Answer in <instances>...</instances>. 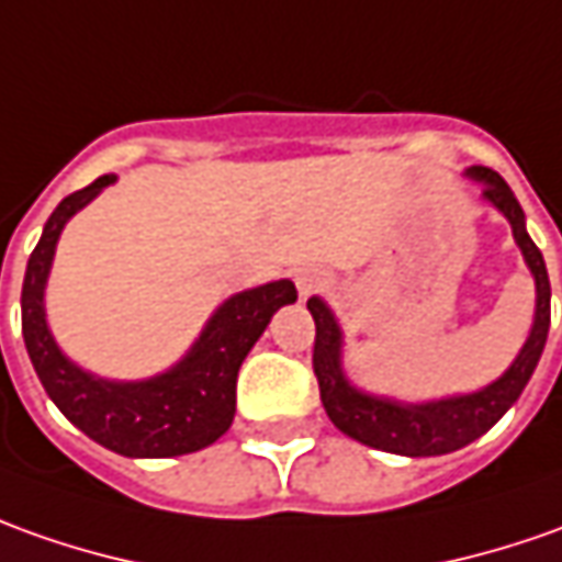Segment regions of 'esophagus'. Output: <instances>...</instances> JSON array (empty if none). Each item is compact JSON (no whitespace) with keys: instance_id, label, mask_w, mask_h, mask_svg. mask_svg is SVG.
<instances>
[{"instance_id":"34e87169","label":"esophagus","mask_w":562,"mask_h":562,"mask_svg":"<svg viewBox=\"0 0 562 562\" xmlns=\"http://www.w3.org/2000/svg\"><path fill=\"white\" fill-rule=\"evenodd\" d=\"M295 285H297V295L311 297L313 292H319V289L326 285V277H323L319 270H313V267H304V270H297Z\"/></svg>"}]
</instances>
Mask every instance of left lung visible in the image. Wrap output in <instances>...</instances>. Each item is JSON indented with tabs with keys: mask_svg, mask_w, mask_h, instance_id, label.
<instances>
[{
	"mask_svg": "<svg viewBox=\"0 0 562 562\" xmlns=\"http://www.w3.org/2000/svg\"><path fill=\"white\" fill-rule=\"evenodd\" d=\"M464 175L476 184H483V200L507 217L514 231V243L522 251V261L536 277V316H532L529 338L522 341L514 362L492 384L473 393H458V396H442V400H427V403H406V400L362 391L345 375V366H341L345 331L338 326L331 307L316 295L307 301V311L316 323L313 372L319 381V400L326 406V415L350 440L381 449V452L406 458L446 456L483 437L520 400L522 387L529 384L541 360L544 341H548L551 282H548V267H544L541 251L526 233V215H522L520 202L498 171L471 166Z\"/></svg>",
	"mask_w": 562,
	"mask_h": 562,
	"instance_id": "obj_1",
	"label": "left lung"
}]
</instances>
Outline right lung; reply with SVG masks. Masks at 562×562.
Returning a JSON list of instances; mask_svg holds the SVG:
<instances>
[{"label":"right lung","mask_w":562,"mask_h":562,"mask_svg":"<svg viewBox=\"0 0 562 562\" xmlns=\"http://www.w3.org/2000/svg\"><path fill=\"white\" fill-rule=\"evenodd\" d=\"M116 175H104L60 200L26 261L21 292L24 345L42 387L86 437L125 458H175L200 452L227 434L236 412V375L270 316L297 297L295 282L277 280L231 295L181 360L159 375L113 381L86 372L57 347L45 319V285L57 239Z\"/></svg>","instance_id":"obj_1"}]
</instances>
